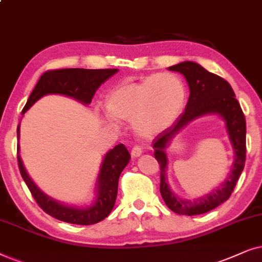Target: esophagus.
Segmentation results:
<instances>
[{"mask_svg":"<svg viewBox=\"0 0 262 262\" xmlns=\"http://www.w3.org/2000/svg\"><path fill=\"white\" fill-rule=\"evenodd\" d=\"M142 153V149L139 147V146H134L133 148H132V157L133 158H138V157H140Z\"/></svg>","mask_w":262,"mask_h":262,"instance_id":"esophagus-1","label":"esophagus"}]
</instances>
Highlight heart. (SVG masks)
I'll return each mask as SVG.
<instances>
[{
	"label": "heart",
	"instance_id": "1",
	"mask_svg": "<svg viewBox=\"0 0 262 262\" xmlns=\"http://www.w3.org/2000/svg\"><path fill=\"white\" fill-rule=\"evenodd\" d=\"M183 80L173 73L118 83L106 93L104 106L113 121H130L134 133L151 139L175 122L186 104Z\"/></svg>",
	"mask_w": 262,
	"mask_h": 262
}]
</instances>
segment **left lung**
Masks as SVG:
<instances>
[{"mask_svg":"<svg viewBox=\"0 0 262 262\" xmlns=\"http://www.w3.org/2000/svg\"><path fill=\"white\" fill-rule=\"evenodd\" d=\"M184 75L189 86V98L184 113L171 127L157 135L152 146L155 158L160 165V194L170 210L179 214L196 215L206 213L225 202L231 195L246 163V120L239 103L230 83L221 76L206 71L193 61H184L167 68ZM208 114H218L226 121V128L232 142L234 163L230 175L217 190L201 198L188 201L180 198L171 190L167 180V154L169 141L180 130Z\"/></svg>","mask_w":262,"mask_h":262,"instance_id":"8db88e82","label":"left lung"}]
</instances>
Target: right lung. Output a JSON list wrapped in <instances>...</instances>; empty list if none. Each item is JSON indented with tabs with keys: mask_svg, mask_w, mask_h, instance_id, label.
<instances>
[{
	"mask_svg": "<svg viewBox=\"0 0 262 262\" xmlns=\"http://www.w3.org/2000/svg\"><path fill=\"white\" fill-rule=\"evenodd\" d=\"M117 72L118 69L68 68L44 73L29 97L21 114H25L37 100L48 95L66 96L89 105L100 85ZM19 138L20 124L17 125V140ZM19 151L20 146L17 145V163L20 173L41 210L58 221L78 225L96 224L110 214L116 201L118 179L130 159V155L123 144L115 146L113 149L106 152L97 177L95 199L90 205L78 206L55 200L45 194L29 176Z\"/></svg>",
	"mask_w": 262,
	"mask_h": 262,
	"instance_id": "1",
	"label": "right lung"
}]
</instances>
